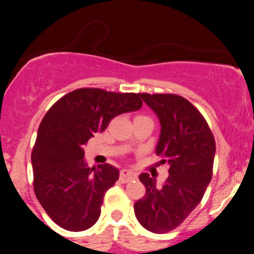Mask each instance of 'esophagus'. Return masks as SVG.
Masks as SVG:
<instances>
[{
  "label": "esophagus",
  "instance_id": "34e87169",
  "mask_svg": "<svg viewBox=\"0 0 254 254\" xmlns=\"http://www.w3.org/2000/svg\"><path fill=\"white\" fill-rule=\"evenodd\" d=\"M119 178H121V180L123 183H127L130 182V180L135 179L136 173H133V172L130 170H122L121 174H119Z\"/></svg>",
  "mask_w": 254,
  "mask_h": 254
}]
</instances>
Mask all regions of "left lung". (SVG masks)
Masks as SVG:
<instances>
[{"label":"left lung","instance_id":"left-lung-1","mask_svg":"<svg viewBox=\"0 0 254 254\" xmlns=\"http://www.w3.org/2000/svg\"><path fill=\"white\" fill-rule=\"evenodd\" d=\"M159 118L155 153L168 164L161 186L149 173L139 174L145 194L133 205L136 218L151 233L174 229L199 204L211 180L216 147L205 119L190 101L176 94H139Z\"/></svg>","mask_w":254,"mask_h":254}]
</instances>
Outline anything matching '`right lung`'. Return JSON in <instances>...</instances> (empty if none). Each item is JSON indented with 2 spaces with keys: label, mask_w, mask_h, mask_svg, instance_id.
Wrapping results in <instances>:
<instances>
[{
  "label": "right lung",
  "mask_w": 254,
  "mask_h": 254,
  "mask_svg": "<svg viewBox=\"0 0 254 254\" xmlns=\"http://www.w3.org/2000/svg\"><path fill=\"white\" fill-rule=\"evenodd\" d=\"M141 107L135 93L80 88L61 98L44 116L31 160L34 192L55 223L81 232L97 222L119 170L109 164L88 167L83 147L116 116Z\"/></svg>",
  "instance_id": "add662e5"
}]
</instances>
